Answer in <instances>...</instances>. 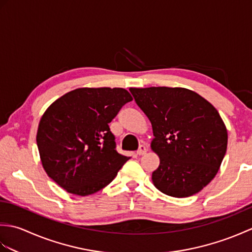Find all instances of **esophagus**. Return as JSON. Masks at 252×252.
Wrapping results in <instances>:
<instances>
[{"label": "esophagus", "mask_w": 252, "mask_h": 252, "mask_svg": "<svg viewBox=\"0 0 252 252\" xmlns=\"http://www.w3.org/2000/svg\"><path fill=\"white\" fill-rule=\"evenodd\" d=\"M146 152H147V148H146V146L144 145V144H142V145H140V147H138L136 154H137V155H140V156H141V155L146 154Z\"/></svg>", "instance_id": "1"}]
</instances>
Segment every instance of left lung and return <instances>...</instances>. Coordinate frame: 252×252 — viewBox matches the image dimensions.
I'll return each instance as SVG.
<instances>
[{
	"label": "left lung",
	"instance_id": "obj_1",
	"mask_svg": "<svg viewBox=\"0 0 252 252\" xmlns=\"http://www.w3.org/2000/svg\"><path fill=\"white\" fill-rule=\"evenodd\" d=\"M152 122V149L160 158L153 183L168 196L189 197L218 173L227 147V131L218 110L184 88H131Z\"/></svg>",
	"mask_w": 252,
	"mask_h": 252
}]
</instances>
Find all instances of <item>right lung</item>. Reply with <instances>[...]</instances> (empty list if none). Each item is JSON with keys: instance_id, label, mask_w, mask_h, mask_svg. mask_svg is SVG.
Returning <instances> with one entry per match:
<instances>
[{"instance_id": "right-lung-1", "label": "right lung", "mask_w": 252, "mask_h": 252, "mask_svg": "<svg viewBox=\"0 0 252 252\" xmlns=\"http://www.w3.org/2000/svg\"><path fill=\"white\" fill-rule=\"evenodd\" d=\"M133 98L120 88H82L55 100L42 116L36 144L45 172L68 192L104 189L129 160L116 149L108 123Z\"/></svg>"}]
</instances>
